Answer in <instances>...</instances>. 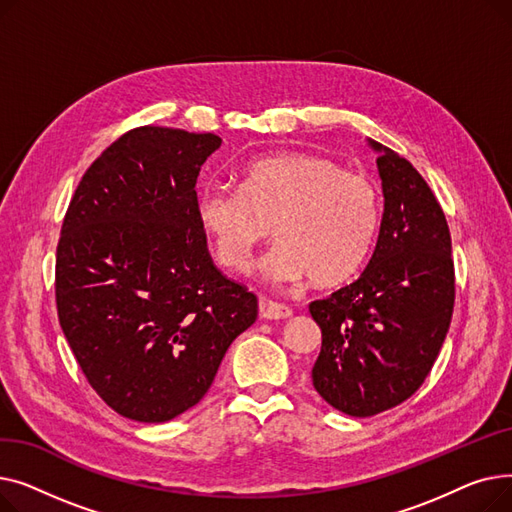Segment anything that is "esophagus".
Listing matches in <instances>:
<instances>
[{"mask_svg":"<svg viewBox=\"0 0 512 512\" xmlns=\"http://www.w3.org/2000/svg\"><path fill=\"white\" fill-rule=\"evenodd\" d=\"M259 313L263 319H288L292 315V309L276 301H263Z\"/></svg>","mask_w":512,"mask_h":512,"instance_id":"obj_1","label":"esophagus"}]
</instances>
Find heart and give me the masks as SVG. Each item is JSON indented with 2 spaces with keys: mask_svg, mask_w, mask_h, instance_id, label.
Returning a JSON list of instances; mask_svg holds the SVG:
<instances>
[{
  "mask_svg": "<svg viewBox=\"0 0 512 512\" xmlns=\"http://www.w3.org/2000/svg\"><path fill=\"white\" fill-rule=\"evenodd\" d=\"M197 220L232 272L247 270L274 228L278 245L261 261L267 280L338 286L361 272L375 245L382 195L371 178L330 157L280 153L242 168L238 188H203Z\"/></svg>",
  "mask_w": 512,
  "mask_h": 512,
  "instance_id": "obj_1",
  "label": "heart"
}]
</instances>
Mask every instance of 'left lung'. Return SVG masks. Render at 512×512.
<instances>
[{"label": "left lung", "instance_id": "8db88e82", "mask_svg": "<svg viewBox=\"0 0 512 512\" xmlns=\"http://www.w3.org/2000/svg\"><path fill=\"white\" fill-rule=\"evenodd\" d=\"M369 145L380 153L384 191L378 242L359 280L309 305L321 328L313 386L351 417L378 415L419 390L454 307L450 230L438 199L411 161Z\"/></svg>", "mask_w": 512, "mask_h": 512}]
</instances>
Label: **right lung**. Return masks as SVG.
<instances>
[{"mask_svg":"<svg viewBox=\"0 0 512 512\" xmlns=\"http://www.w3.org/2000/svg\"><path fill=\"white\" fill-rule=\"evenodd\" d=\"M218 134L132 128L78 182L56 257L62 332L93 390L122 417L195 407L257 297L213 265L197 176Z\"/></svg>","mask_w":512,"mask_h":512,"instance_id":"add662e5","label":"right lung"}]
</instances>
